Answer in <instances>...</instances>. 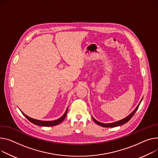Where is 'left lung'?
<instances>
[{"label":"left lung","mask_w":158,"mask_h":158,"mask_svg":"<svg viewBox=\"0 0 158 158\" xmlns=\"http://www.w3.org/2000/svg\"><path fill=\"white\" fill-rule=\"evenodd\" d=\"M142 100V99L141 100L140 102L139 103V104L138 105L137 107H136L135 108V109L130 114H129L127 117H126L125 118H124V119H121V120H119V121H115V122H114V123H100V122L97 121L93 117H92L93 120L94 121V123H97V124H98V125H100V126H101V127H103L110 128V127H119V126H121V125H123V124H125V123H127V122H128V121L131 119V118L133 117V115L135 114V113L136 112V111L137 110V109H139V106H140V104Z\"/></svg>","instance_id":"1"}]
</instances>
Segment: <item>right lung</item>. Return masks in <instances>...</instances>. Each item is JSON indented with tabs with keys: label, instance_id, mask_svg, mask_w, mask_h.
I'll return each instance as SVG.
<instances>
[{
	"label": "right lung",
	"instance_id": "right-lung-1",
	"mask_svg": "<svg viewBox=\"0 0 158 158\" xmlns=\"http://www.w3.org/2000/svg\"><path fill=\"white\" fill-rule=\"evenodd\" d=\"M67 111H68V108L67 109L65 114L62 115L61 118H60L59 119H56V120H54V121H40V120H37V119H35L31 118L28 117V115H25L22 110V113L25 115V117L26 118H27L31 123H32L34 124L38 125V126H41V127H52V126H56L59 124L60 123H61L64 120V119L65 118L67 114Z\"/></svg>",
	"mask_w": 158,
	"mask_h": 158
}]
</instances>
